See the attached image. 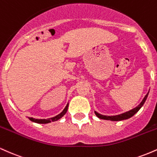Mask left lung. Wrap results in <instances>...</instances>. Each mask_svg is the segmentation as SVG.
<instances>
[{"label": "left lung", "mask_w": 157, "mask_h": 157, "mask_svg": "<svg viewBox=\"0 0 157 157\" xmlns=\"http://www.w3.org/2000/svg\"><path fill=\"white\" fill-rule=\"evenodd\" d=\"M148 92L147 93V94L145 95V97L143 98L142 101L140 102V104L138 106H136L134 109L130 110L129 111H127V112H125L123 113H121V114L119 115H115V116H105V115L100 114V113H97V111H94L95 114L98 118L102 119V120H111V121H121V120H127V119L131 118V117H133L136 113L138 112V111L142 108V106L144 105L145 100H146L147 95H148Z\"/></svg>", "instance_id": "obj_1"}]
</instances>
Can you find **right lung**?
<instances>
[{
	"label": "right lung",
	"mask_w": 157,
	"mask_h": 157,
	"mask_svg": "<svg viewBox=\"0 0 157 157\" xmlns=\"http://www.w3.org/2000/svg\"><path fill=\"white\" fill-rule=\"evenodd\" d=\"M68 103H67V105H66V108L63 109V111H62L60 113H59L58 115H57V116L54 117H52V118H48V119H35V118H32V117H28L29 119L30 120L34 122H36V123H40V124H46V123H49V122H55V121H57V120H60L61 117H63L64 116L65 114H66V113L67 112V110H68Z\"/></svg>",
	"instance_id": "obj_1"
}]
</instances>
